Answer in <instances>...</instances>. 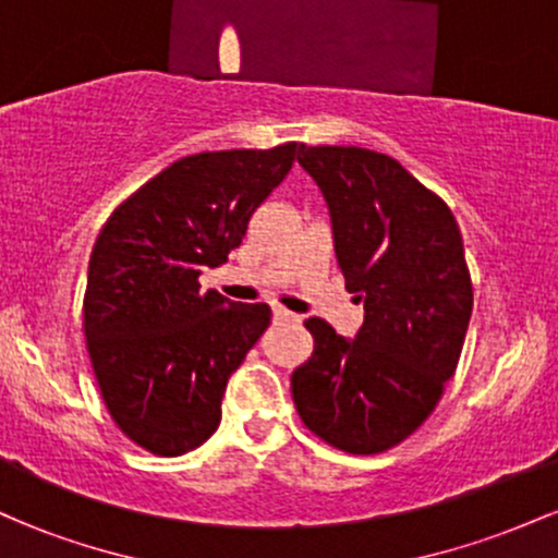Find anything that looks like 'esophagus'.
<instances>
[{
  "label": "esophagus",
  "mask_w": 558,
  "mask_h": 558,
  "mask_svg": "<svg viewBox=\"0 0 558 558\" xmlns=\"http://www.w3.org/2000/svg\"><path fill=\"white\" fill-rule=\"evenodd\" d=\"M272 317L275 319H291V323H296V315H293V312H288V310H283V306H275L272 310Z\"/></svg>",
  "instance_id": "34e87169"
}]
</instances>
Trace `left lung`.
Wrapping results in <instances>:
<instances>
[{"label": "left lung", "instance_id": "left-lung-1", "mask_svg": "<svg viewBox=\"0 0 558 558\" xmlns=\"http://www.w3.org/2000/svg\"><path fill=\"white\" fill-rule=\"evenodd\" d=\"M330 209L345 291L364 301L356 338L310 317L315 351L291 375L301 422L349 453H380L430 417L462 354L472 280L451 209L393 157L299 146Z\"/></svg>", "mask_w": 558, "mask_h": 558}]
</instances>
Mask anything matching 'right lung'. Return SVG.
Masks as SVG:
<instances>
[{"mask_svg": "<svg viewBox=\"0 0 558 558\" xmlns=\"http://www.w3.org/2000/svg\"><path fill=\"white\" fill-rule=\"evenodd\" d=\"M299 144L202 151L172 162L110 215L88 259L83 332L114 425L155 457H181L220 425L230 375L270 306L202 291L204 267L241 246Z\"/></svg>", "mask_w": 558, "mask_h": 558, "instance_id": "right-lung-1", "label": "right lung"}]
</instances>
